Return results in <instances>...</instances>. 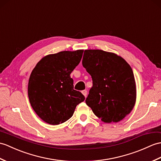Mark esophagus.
<instances>
[{"mask_svg": "<svg viewBox=\"0 0 161 161\" xmlns=\"http://www.w3.org/2000/svg\"><path fill=\"white\" fill-rule=\"evenodd\" d=\"M81 92H82V94H83L85 97H86V96H87V93H88V92H87L86 90H84V91H81Z\"/></svg>", "mask_w": 161, "mask_h": 161, "instance_id": "34e87169", "label": "esophagus"}]
</instances>
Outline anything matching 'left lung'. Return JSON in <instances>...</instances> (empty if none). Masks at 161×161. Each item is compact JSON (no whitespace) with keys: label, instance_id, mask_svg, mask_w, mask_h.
I'll use <instances>...</instances> for the list:
<instances>
[{"label":"left lung","instance_id":"left-lung-1","mask_svg":"<svg viewBox=\"0 0 161 161\" xmlns=\"http://www.w3.org/2000/svg\"><path fill=\"white\" fill-rule=\"evenodd\" d=\"M82 65L92 80L86 99L87 105L103 122L122 120L136 102V84L131 67L120 56L102 50H85Z\"/></svg>","mask_w":161,"mask_h":161}]
</instances>
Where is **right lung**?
<instances>
[{
    "instance_id": "right-lung-1",
    "label": "right lung",
    "mask_w": 161,
    "mask_h": 161,
    "mask_svg": "<svg viewBox=\"0 0 161 161\" xmlns=\"http://www.w3.org/2000/svg\"><path fill=\"white\" fill-rule=\"evenodd\" d=\"M84 50L48 55L37 64L28 84L29 102L44 121L58 125L72 117L85 97L74 90L70 74L79 64Z\"/></svg>"
}]
</instances>
